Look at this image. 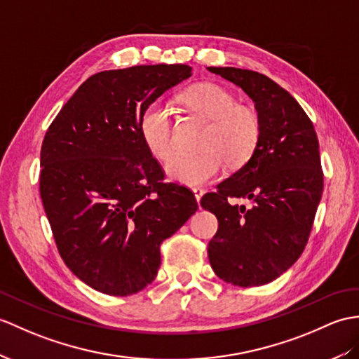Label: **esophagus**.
Segmentation results:
<instances>
[{"label":"esophagus","mask_w":359,"mask_h":359,"mask_svg":"<svg viewBox=\"0 0 359 359\" xmlns=\"http://www.w3.org/2000/svg\"><path fill=\"white\" fill-rule=\"evenodd\" d=\"M193 193H194V196H196L197 202H200V198H202V196L205 194V189L200 188V187H196V188H193Z\"/></svg>","instance_id":"34e87169"}]
</instances>
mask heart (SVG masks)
Returning <instances> with one entry per match:
<instances>
[{"mask_svg": "<svg viewBox=\"0 0 359 359\" xmlns=\"http://www.w3.org/2000/svg\"><path fill=\"white\" fill-rule=\"evenodd\" d=\"M182 102L191 113L210 121L198 154H180L166 165L171 180L182 185H205L223 166H245L262 137V121L254 108L237 104L236 96L214 82H203L183 91ZM140 135L147 148L159 161H170L177 151L172 108L163 102L149 104L140 116Z\"/></svg>", "mask_w": 359, "mask_h": 359, "instance_id": "obj_1", "label": "heart"}]
</instances>
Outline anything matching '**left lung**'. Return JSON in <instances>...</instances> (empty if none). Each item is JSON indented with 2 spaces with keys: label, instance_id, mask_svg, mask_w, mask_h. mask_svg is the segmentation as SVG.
Wrapping results in <instances>:
<instances>
[{
  "label": "left lung",
  "instance_id": "left-lung-1",
  "mask_svg": "<svg viewBox=\"0 0 359 359\" xmlns=\"http://www.w3.org/2000/svg\"><path fill=\"white\" fill-rule=\"evenodd\" d=\"M208 70L243 90L262 121L251 161L200 200L219 220L208 257L223 281L262 286L286 272L309 240L323 194L318 137L295 97L268 76L236 67ZM234 198L253 205H234Z\"/></svg>",
  "mask_w": 359,
  "mask_h": 359
}]
</instances>
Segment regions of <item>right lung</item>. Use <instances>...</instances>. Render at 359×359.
Wrapping results in <instances>:
<instances>
[{
    "label": "right lung",
    "instance_id": "obj_1",
    "mask_svg": "<svg viewBox=\"0 0 359 359\" xmlns=\"http://www.w3.org/2000/svg\"><path fill=\"white\" fill-rule=\"evenodd\" d=\"M185 64L135 65L90 76L61 108L41 147L39 194L64 263L99 292L145 289L161 245L197 211L194 194L165 183L140 135V116L189 78Z\"/></svg>",
    "mask_w": 359,
    "mask_h": 359
}]
</instances>
